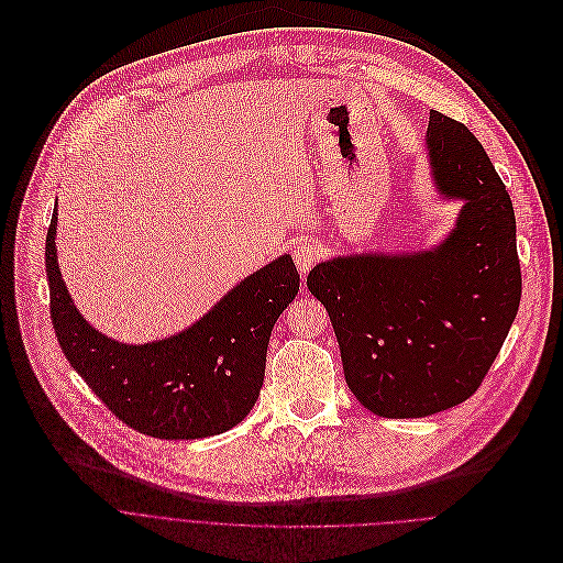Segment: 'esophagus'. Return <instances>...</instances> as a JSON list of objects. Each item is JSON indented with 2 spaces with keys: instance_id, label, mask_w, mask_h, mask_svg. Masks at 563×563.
Here are the masks:
<instances>
[{
  "instance_id": "obj_1",
  "label": "esophagus",
  "mask_w": 563,
  "mask_h": 563,
  "mask_svg": "<svg viewBox=\"0 0 563 563\" xmlns=\"http://www.w3.org/2000/svg\"><path fill=\"white\" fill-rule=\"evenodd\" d=\"M319 257V249L310 242H299L295 249H292V260H295V266L299 273H308L312 268V264L317 262Z\"/></svg>"
}]
</instances>
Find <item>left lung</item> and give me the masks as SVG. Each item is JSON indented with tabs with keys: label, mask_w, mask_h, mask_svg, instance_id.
Here are the masks:
<instances>
[{
	"label": "left lung",
	"mask_w": 563,
	"mask_h": 563,
	"mask_svg": "<svg viewBox=\"0 0 563 563\" xmlns=\"http://www.w3.org/2000/svg\"><path fill=\"white\" fill-rule=\"evenodd\" d=\"M430 175L462 201L453 231L415 253H355L308 273L328 310L346 384L388 419L428 417L466 401L486 377L521 299L510 195L477 137L430 110Z\"/></svg>",
	"instance_id": "8db88e82"
}]
</instances>
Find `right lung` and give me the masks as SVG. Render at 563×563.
I'll return each mask as SVG.
<instances>
[{
	"label": "right lung",
	"instance_id": "right-lung-1",
	"mask_svg": "<svg viewBox=\"0 0 563 563\" xmlns=\"http://www.w3.org/2000/svg\"><path fill=\"white\" fill-rule=\"evenodd\" d=\"M57 206L46 275L57 342L88 388L126 426L157 439H201L238 426L255 406L271 332L299 290L290 255L242 279L203 317L151 344H124L77 310L57 264Z\"/></svg>",
	"mask_w": 563,
	"mask_h": 563
}]
</instances>
